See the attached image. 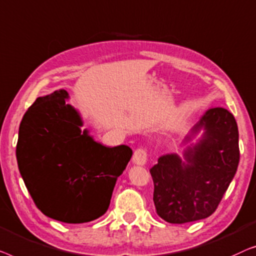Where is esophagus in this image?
<instances>
[{"instance_id":"esophagus-1","label":"esophagus","mask_w":256,"mask_h":256,"mask_svg":"<svg viewBox=\"0 0 256 256\" xmlns=\"http://www.w3.org/2000/svg\"><path fill=\"white\" fill-rule=\"evenodd\" d=\"M132 160L136 164H140V166L145 164L147 161V150L145 148H142V147L136 148L134 150V153H133Z\"/></svg>"}]
</instances>
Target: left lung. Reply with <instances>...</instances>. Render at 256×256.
Wrapping results in <instances>:
<instances>
[{"label":"left lung","instance_id":"1","mask_svg":"<svg viewBox=\"0 0 256 256\" xmlns=\"http://www.w3.org/2000/svg\"><path fill=\"white\" fill-rule=\"evenodd\" d=\"M203 139L186 152L183 164L176 154L161 156L150 169L158 214L170 224L208 218L216 211L239 164V132L228 110H208L195 130Z\"/></svg>","mask_w":256,"mask_h":256}]
</instances>
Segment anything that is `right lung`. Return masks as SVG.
Segmentation results:
<instances>
[{
    "label": "right lung",
    "instance_id": "right-lung-1",
    "mask_svg": "<svg viewBox=\"0 0 256 256\" xmlns=\"http://www.w3.org/2000/svg\"><path fill=\"white\" fill-rule=\"evenodd\" d=\"M61 89L38 97L20 125L16 156L28 192L48 217L68 224L100 218L132 156L128 146L106 147L81 132V118Z\"/></svg>",
    "mask_w": 256,
    "mask_h": 256
}]
</instances>
